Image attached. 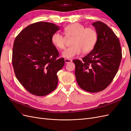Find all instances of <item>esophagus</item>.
I'll use <instances>...</instances> for the list:
<instances>
[{
	"instance_id": "1",
	"label": "esophagus",
	"mask_w": 131,
	"mask_h": 131,
	"mask_svg": "<svg viewBox=\"0 0 131 131\" xmlns=\"http://www.w3.org/2000/svg\"><path fill=\"white\" fill-rule=\"evenodd\" d=\"M64 61H65V63H69V62H72V59H64Z\"/></svg>"
}]
</instances>
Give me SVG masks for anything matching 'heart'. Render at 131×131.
Instances as JSON below:
<instances>
[{
	"instance_id": "obj_1",
	"label": "heart",
	"mask_w": 131,
	"mask_h": 131,
	"mask_svg": "<svg viewBox=\"0 0 131 131\" xmlns=\"http://www.w3.org/2000/svg\"><path fill=\"white\" fill-rule=\"evenodd\" d=\"M66 36L58 32H55L51 37L52 44L59 50L64 49L67 38H73L72 46L65 50L62 56L67 59H71L77 55L88 53L92 51L96 45L98 35L92 28H86L79 23H73L67 26L64 29Z\"/></svg>"
}]
</instances>
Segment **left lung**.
Returning a JSON list of instances; mask_svg holds the SVG:
<instances>
[{
    "label": "left lung",
    "mask_w": 131,
    "mask_h": 131,
    "mask_svg": "<svg viewBox=\"0 0 131 131\" xmlns=\"http://www.w3.org/2000/svg\"><path fill=\"white\" fill-rule=\"evenodd\" d=\"M98 39L93 50L82 62L75 59V77L78 84L89 92H98L106 89L115 76L122 58L118 39L114 31L101 21L94 22Z\"/></svg>",
    "instance_id": "1"
}]
</instances>
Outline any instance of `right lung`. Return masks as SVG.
Here are the masks:
<instances>
[{
    "label": "right lung",
    "instance_id": "right-lung-1",
    "mask_svg": "<svg viewBox=\"0 0 131 131\" xmlns=\"http://www.w3.org/2000/svg\"><path fill=\"white\" fill-rule=\"evenodd\" d=\"M60 27L52 23L38 22L23 29L15 38L12 63L16 77L30 93L43 96L57 88V73L64 65L57 59L58 51L51 42Z\"/></svg>",
    "mask_w": 131,
    "mask_h": 131
}]
</instances>
